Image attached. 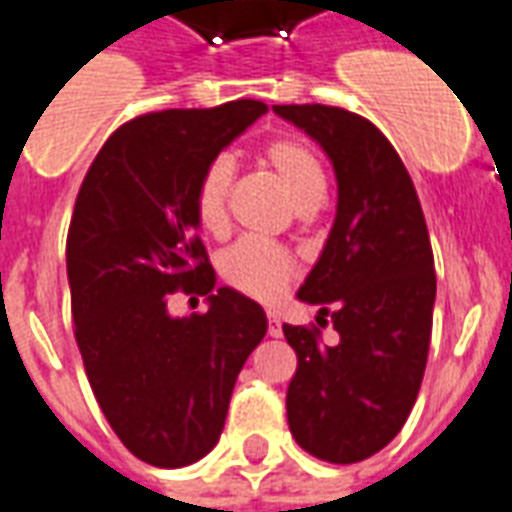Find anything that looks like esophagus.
Returning <instances> with one entry per match:
<instances>
[{
  "mask_svg": "<svg viewBox=\"0 0 512 512\" xmlns=\"http://www.w3.org/2000/svg\"><path fill=\"white\" fill-rule=\"evenodd\" d=\"M267 336H272V339L283 336V326H280V318H277V315H272V312L267 315Z\"/></svg>",
  "mask_w": 512,
  "mask_h": 512,
  "instance_id": "1",
  "label": "esophagus"
}]
</instances>
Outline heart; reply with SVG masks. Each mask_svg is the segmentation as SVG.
Masks as SVG:
<instances>
[{
  "label": "heart",
  "mask_w": 512,
  "mask_h": 512,
  "mask_svg": "<svg viewBox=\"0 0 512 512\" xmlns=\"http://www.w3.org/2000/svg\"><path fill=\"white\" fill-rule=\"evenodd\" d=\"M261 162L283 184L299 211H315L326 197V170L318 154L296 138L269 141ZM235 165L229 157H216L205 165L194 186V216L208 235H221L229 227V192ZM219 272L224 283L256 301H275L296 277V261L275 245L240 240L221 253Z\"/></svg>",
  "instance_id": "b5f03b06"
}]
</instances>
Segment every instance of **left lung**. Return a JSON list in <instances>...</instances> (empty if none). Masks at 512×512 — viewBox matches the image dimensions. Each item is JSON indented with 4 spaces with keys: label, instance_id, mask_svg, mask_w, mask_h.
Here are the masks:
<instances>
[{
    "label": "left lung",
    "instance_id": "8db88e82",
    "mask_svg": "<svg viewBox=\"0 0 512 512\" xmlns=\"http://www.w3.org/2000/svg\"><path fill=\"white\" fill-rule=\"evenodd\" d=\"M275 114L315 138L334 165L336 219L301 301L331 318L283 326L299 366L288 384V427L301 449L334 465L382 451L406 425L433 334L435 261L414 181L384 133L339 106L288 104Z\"/></svg>",
    "mask_w": 512,
    "mask_h": 512
}]
</instances>
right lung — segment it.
I'll list each match as a JSON object with an SVG mask.
<instances>
[{
    "instance_id": "right-lung-1",
    "label": "right lung",
    "mask_w": 512,
    "mask_h": 512,
    "mask_svg": "<svg viewBox=\"0 0 512 512\" xmlns=\"http://www.w3.org/2000/svg\"><path fill=\"white\" fill-rule=\"evenodd\" d=\"M261 101L168 109L125 122L79 186L66 272L87 382L125 449L184 467L219 443L237 374L267 334V315L216 288L197 237L194 186ZM209 296V312L173 319L167 293Z\"/></svg>"
}]
</instances>
